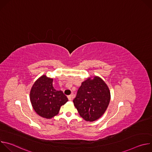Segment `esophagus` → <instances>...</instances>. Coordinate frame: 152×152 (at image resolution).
<instances>
[{
	"label": "esophagus",
	"instance_id": "34e87169",
	"mask_svg": "<svg viewBox=\"0 0 152 152\" xmlns=\"http://www.w3.org/2000/svg\"><path fill=\"white\" fill-rule=\"evenodd\" d=\"M67 97H68L69 100H72V96H69Z\"/></svg>",
	"mask_w": 152,
	"mask_h": 152
}]
</instances>
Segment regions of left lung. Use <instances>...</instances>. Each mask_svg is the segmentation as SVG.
Masks as SVG:
<instances>
[{
	"instance_id": "1",
	"label": "left lung",
	"mask_w": 152,
	"mask_h": 152,
	"mask_svg": "<svg viewBox=\"0 0 152 152\" xmlns=\"http://www.w3.org/2000/svg\"><path fill=\"white\" fill-rule=\"evenodd\" d=\"M110 99V90L106 83L100 77L94 76L82 82L73 103L80 117L91 122L104 114Z\"/></svg>"
}]
</instances>
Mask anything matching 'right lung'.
<instances>
[{
    "label": "right lung",
    "mask_w": 152,
    "mask_h": 152,
    "mask_svg": "<svg viewBox=\"0 0 152 152\" xmlns=\"http://www.w3.org/2000/svg\"><path fill=\"white\" fill-rule=\"evenodd\" d=\"M53 80L42 75L34 82L30 91L33 109L40 117L47 119L58 115L61 106L68 101L62 91L53 88Z\"/></svg>",
    "instance_id": "1"
}]
</instances>
